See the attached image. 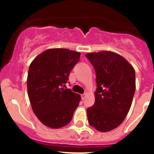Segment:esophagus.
<instances>
[{"mask_svg": "<svg viewBox=\"0 0 154 154\" xmlns=\"http://www.w3.org/2000/svg\"><path fill=\"white\" fill-rule=\"evenodd\" d=\"M85 96H86V94H82L81 98H82V100H83V99H85Z\"/></svg>", "mask_w": 154, "mask_h": 154, "instance_id": "esophagus-1", "label": "esophagus"}]
</instances>
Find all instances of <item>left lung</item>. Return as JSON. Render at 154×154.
Returning <instances> with one entry per match:
<instances>
[{
	"label": "left lung",
	"instance_id": "obj_1",
	"mask_svg": "<svg viewBox=\"0 0 154 154\" xmlns=\"http://www.w3.org/2000/svg\"><path fill=\"white\" fill-rule=\"evenodd\" d=\"M86 58L96 75V101L87 109L90 126L108 132L123 123L131 106L136 89L135 70L127 60L109 51L89 53Z\"/></svg>",
	"mask_w": 154,
	"mask_h": 154
}]
</instances>
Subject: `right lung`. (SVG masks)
<instances>
[{
  "label": "right lung",
  "instance_id": "right-lung-1",
  "mask_svg": "<svg viewBox=\"0 0 154 154\" xmlns=\"http://www.w3.org/2000/svg\"><path fill=\"white\" fill-rule=\"evenodd\" d=\"M80 55L66 48H51L30 65L27 79L30 103L38 119L48 127L58 129L69 124L79 104L80 95L63 86Z\"/></svg>",
  "mask_w": 154,
  "mask_h": 154
}]
</instances>
